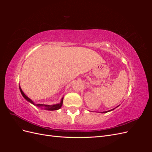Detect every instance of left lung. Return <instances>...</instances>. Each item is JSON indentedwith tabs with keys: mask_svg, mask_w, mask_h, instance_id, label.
Here are the masks:
<instances>
[{
	"mask_svg": "<svg viewBox=\"0 0 152 152\" xmlns=\"http://www.w3.org/2000/svg\"><path fill=\"white\" fill-rule=\"evenodd\" d=\"M118 106H119V105H118ZM116 108H117V107H116ZM114 109H115V108H113V109H112V110H108V111H106V112H102V113H107V112H110V111H112V110H114Z\"/></svg>",
	"mask_w": 152,
	"mask_h": 152,
	"instance_id": "left-lung-1",
	"label": "left lung"
}]
</instances>
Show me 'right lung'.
Returning <instances> with one entry per match:
<instances>
[{
	"mask_svg": "<svg viewBox=\"0 0 152 152\" xmlns=\"http://www.w3.org/2000/svg\"><path fill=\"white\" fill-rule=\"evenodd\" d=\"M20 90L21 93L22 94V96H23V98L26 100L28 101V102H30V103H31L32 104H34L36 107H39L41 109H44V110H50V111H53V110H59L62 107L63 104V97L61 98V102L59 103L58 104H52V105H49V104H39V103H35L33 101H32L30 98H29L28 96H26V95L23 93V91H22L21 87L20 86Z\"/></svg>",
	"mask_w": 152,
	"mask_h": 152,
	"instance_id": "add662e5",
	"label": "right lung"
}]
</instances>
